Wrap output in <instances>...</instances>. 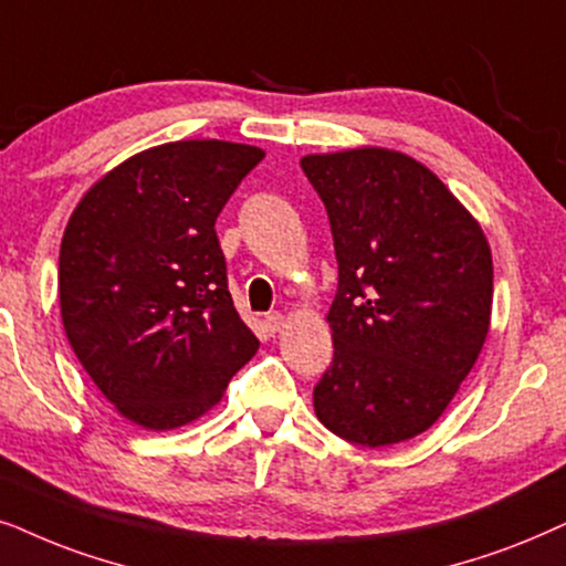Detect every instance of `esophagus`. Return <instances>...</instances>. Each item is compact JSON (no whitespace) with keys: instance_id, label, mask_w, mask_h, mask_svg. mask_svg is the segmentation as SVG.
Instances as JSON below:
<instances>
[{"instance_id":"1","label":"esophagus","mask_w":566,"mask_h":566,"mask_svg":"<svg viewBox=\"0 0 566 566\" xmlns=\"http://www.w3.org/2000/svg\"><path fill=\"white\" fill-rule=\"evenodd\" d=\"M263 326H266L269 334H276V331L284 326V315L282 313H269L266 318H263Z\"/></svg>"}]
</instances>
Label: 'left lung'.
<instances>
[{"label": "left lung", "mask_w": 566, "mask_h": 566, "mask_svg": "<svg viewBox=\"0 0 566 566\" xmlns=\"http://www.w3.org/2000/svg\"><path fill=\"white\" fill-rule=\"evenodd\" d=\"M326 205L338 290L334 361L313 390L323 427L361 448L434 424L476 365L494 269L481 224L432 170L382 147L305 155Z\"/></svg>", "instance_id": "1"}]
</instances>
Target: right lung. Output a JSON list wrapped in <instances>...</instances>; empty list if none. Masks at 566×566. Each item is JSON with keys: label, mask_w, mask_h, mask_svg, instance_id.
<instances>
[{"label": "right lung", "mask_w": 566, "mask_h": 566, "mask_svg": "<svg viewBox=\"0 0 566 566\" xmlns=\"http://www.w3.org/2000/svg\"><path fill=\"white\" fill-rule=\"evenodd\" d=\"M263 149L184 139L97 180L66 222L59 305L97 390L145 429L207 413L259 338L240 321L214 222Z\"/></svg>", "instance_id": "obj_1"}]
</instances>
